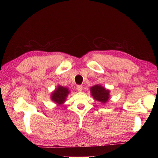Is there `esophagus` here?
Segmentation results:
<instances>
[{
  "label": "esophagus",
  "mask_w": 158,
  "mask_h": 158,
  "mask_svg": "<svg viewBox=\"0 0 158 158\" xmlns=\"http://www.w3.org/2000/svg\"><path fill=\"white\" fill-rule=\"evenodd\" d=\"M77 90L78 92H81L82 90H83V86L82 85H77Z\"/></svg>",
  "instance_id": "34e87169"
}]
</instances>
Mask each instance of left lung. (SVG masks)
I'll list each match as a JSON object with an SVG mask.
<instances>
[{"mask_svg":"<svg viewBox=\"0 0 158 158\" xmlns=\"http://www.w3.org/2000/svg\"><path fill=\"white\" fill-rule=\"evenodd\" d=\"M90 92L94 98L103 104L106 103L109 99L110 91L100 85L92 86L90 88Z\"/></svg>","mask_w":158,"mask_h":158,"instance_id":"left-lung-1","label":"left lung"}]
</instances>
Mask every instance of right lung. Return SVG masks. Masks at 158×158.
<instances>
[{"label":"right lung","mask_w":158,"mask_h":158,"mask_svg":"<svg viewBox=\"0 0 158 158\" xmlns=\"http://www.w3.org/2000/svg\"><path fill=\"white\" fill-rule=\"evenodd\" d=\"M69 93V90L67 88L58 85L57 88L52 93L51 99L58 105H61L65 102L66 97Z\"/></svg>","instance_id":"obj_1"}]
</instances>
